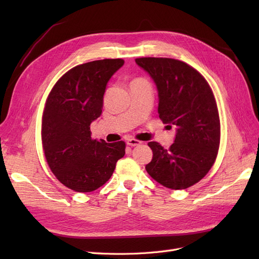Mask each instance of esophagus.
I'll use <instances>...</instances> for the list:
<instances>
[{"mask_svg":"<svg viewBox=\"0 0 259 259\" xmlns=\"http://www.w3.org/2000/svg\"><path fill=\"white\" fill-rule=\"evenodd\" d=\"M140 144H142V142H139V140H137V139H134V138L127 139V142H126V145H127V146H131V147H136V146H140Z\"/></svg>","mask_w":259,"mask_h":259,"instance_id":"34e87169","label":"esophagus"}]
</instances>
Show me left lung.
<instances>
[{"label": "left lung", "instance_id": "obj_1", "mask_svg": "<svg viewBox=\"0 0 259 259\" xmlns=\"http://www.w3.org/2000/svg\"><path fill=\"white\" fill-rule=\"evenodd\" d=\"M135 61L156 85L159 117L176 126L168 149L148 144L153 156L146 170L164 187L186 189L208 173L218 153L221 122L214 94L204 77L184 61L155 57Z\"/></svg>", "mask_w": 259, "mask_h": 259}]
</instances>
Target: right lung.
<instances>
[{"instance_id": "right-lung-1", "label": "right lung", "mask_w": 259, "mask_h": 259, "mask_svg": "<svg viewBox=\"0 0 259 259\" xmlns=\"http://www.w3.org/2000/svg\"><path fill=\"white\" fill-rule=\"evenodd\" d=\"M123 59H103L70 69L55 84L46 100L42 144L46 161L61 184L91 192L106 184L125 143L92 139L91 123L103 112L104 94Z\"/></svg>"}]
</instances>
